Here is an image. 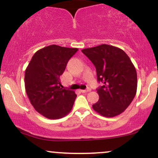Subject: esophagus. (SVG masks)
Segmentation results:
<instances>
[{
	"instance_id": "1",
	"label": "esophagus",
	"mask_w": 158,
	"mask_h": 158,
	"mask_svg": "<svg viewBox=\"0 0 158 158\" xmlns=\"http://www.w3.org/2000/svg\"><path fill=\"white\" fill-rule=\"evenodd\" d=\"M80 91L81 92V93H88V92L90 91V88H88V89H86V90H80Z\"/></svg>"
}]
</instances>
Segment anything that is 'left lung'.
<instances>
[{
  "mask_svg": "<svg viewBox=\"0 0 158 158\" xmlns=\"http://www.w3.org/2000/svg\"><path fill=\"white\" fill-rule=\"evenodd\" d=\"M81 52L94 64L98 81L103 83L93 109L106 117L122 114L137 93V71L130 58L122 49L105 44Z\"/></svg>",
  "mask_w": 158,
  "mask_h": 158,
  "instance_id": "obj_1",
  "label": "left lung"
}]
</instances>
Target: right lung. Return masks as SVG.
<instances>
[{"mask_svg": "<svg viewBox=\"0 0 158 158\" xmlns=\"http://www.w3.org/2000/svg\"><path fill=\"white\" fill-rule=\"evenodd\" d=\"M78 48L52 44L34 54L25 70V90L35 110L46 118L57 119L70 113L77 94L61 88L60 77Z\"/></svg>", "mask_w": 158, "mask_h": 158, "instance_id": "1", "label": "right lung"}]
</instances>
